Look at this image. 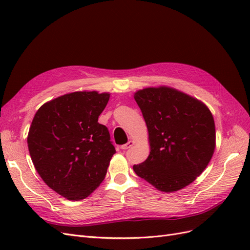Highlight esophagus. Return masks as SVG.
<instances>
[{"label":"esophagus","instance_id":"34e87169","mask_svg":"<svg viewBox=\"0 0 250 250\" xmlns=\"http://www.w3.org/2000/svg\"><path fill=\"white\" fill-rule=\"evenodd\" d=\"M133 145H134V141H129V142H128V143H126L125 145H122V146H121V149L126 150V149H128V148L132 147Z\"/></svg>","mask_w":250,"mask_h":250}]
</instances>
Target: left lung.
Segmentation results:
<instances>
[{
	"label": "left lung",
	"instance_id": "8db88e82",
	"mask_svg": "<svg viewBox=\"0 0 250 250\" xmlns=\"http://www.w3.org/2000/svg\"><path fill=\"white\" fill-rule=\"evenodd\" d=\"M148 129L150 154L133 166L156 190L172 193L192 184L207 168L216 147L213 115L202 101L170 86L134 93Z\"/></svg>",
	"mask_w": 250,
	"mask_h": 250
}]
</instances>
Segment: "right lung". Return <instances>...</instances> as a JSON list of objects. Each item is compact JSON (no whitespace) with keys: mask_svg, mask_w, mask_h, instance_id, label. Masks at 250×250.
Returning <instances> with one entry per match:
<instances>
[{"mask_svg":"<svg viewBox=\"0 0 250 250\" xmlns=\"http://www.w3.org/2000/svg\"><path fill=\"white\" fill-rule=\"evenodd\" d=\"M109 93L81 90L59 96L39 108L28 132V149L42 179L67 200L92 194L106 175L116 149L98 118Z\"/></svg>","mask_w":250,"mask_h":250,"instance_id":"obj_1","label":"right lung"}]
</instances>
